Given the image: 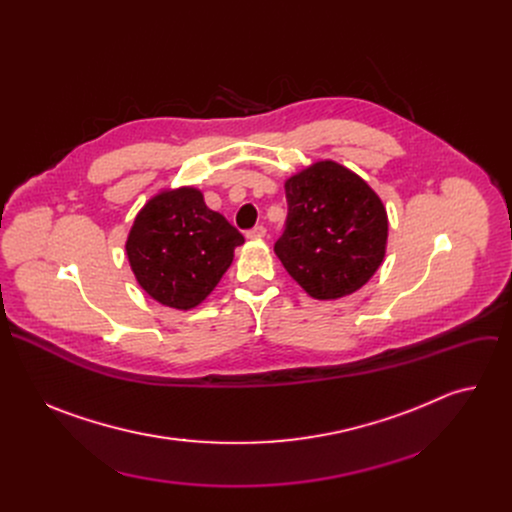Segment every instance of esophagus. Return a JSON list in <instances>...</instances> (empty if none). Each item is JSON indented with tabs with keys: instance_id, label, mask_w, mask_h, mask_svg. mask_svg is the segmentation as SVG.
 Listing matches in <instances>:
<instances>
[{
	"instance_id": "1",
	"label": "esophagus",
	"mask_w": 512,
	"mask_h": 512,
	"mask_svg": "<svg viewBox=\"0 0 512 512\" xmlns=\"http://www.w3.org/2000/svg\"><path fill=\"white\" fill-rule=\"evenodd\" d=\"M265 233H267V231H265V227H261V225H259V227H253L251 231H247V233H245V237L255 241V239H263V237H265Z\"/></svg>"
}]
</instances>
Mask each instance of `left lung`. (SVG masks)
I'll return each instance as SVG.
<instances>
[{"mask_svg":"<svg viewBox=\"0 0 512 512\" xmlns=\"http://www.w3.org/2000/svg\"><path fill=\"white\" fill-rule=\"evenodd\" d=\"M287 218L275 255L308 296L338 300L367 283L385 257L387 210L360 176L316 162L285 180Z\"/></svg>","mask_w":512,"mask_h":512,"instance_id":"left-lung-1","label":"left lung"}]
</instances>
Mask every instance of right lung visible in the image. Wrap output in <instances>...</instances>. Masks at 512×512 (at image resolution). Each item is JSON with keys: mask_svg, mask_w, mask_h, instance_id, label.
<instances>
[{"mask_svg": "<svg viewBox=\"0 0 512 512\" xmlns=\"http://www.w3.org/2000/svg\"><path fill=\"white\" fill-rule=\"evenodd\" d=\"M243 235L196 188L164 190L135 216L125 251L137 283L156 302L190 310L221 281Z\"/></svg>", "mask_w": 512, "mask_h": 512, "instance_id": "right-lung-1", "label": "right lung"}]
</instances>
